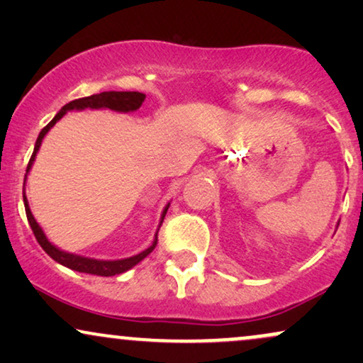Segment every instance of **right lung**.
Returning <instances> with one entry per match:
<instances>
[{
  "instance_id": "right-lung-1",
  "label": "right lung",
  "mask_w": 363,
  "mask_h": 363,
  "mask_svg": "<svg viewBox=\"0 0 363 363\" xmlns=\"http://www.w3.org/2000/svg\"><path fill=\"white\" fill-rule=\"evenodd\" d=\"M145 97H147V95L141 94V91H102V94H95V95H90V97H83V99H74V101L66 104V106L62 107V109L57 112L56 116H54V119L51 121V123H49L45 128H43V131L39 133V138H37V141H35L34 153H32L30 162H28V165H27V172L30 170L32 164H34L35 153H37V150L40 148V143H43L44 135L54 126V124L57 123V121L62 118V116L66 114V111L86 109V107H90V109L107 107V109H112V111L129 112V111L138 109L141 104H143ZM23 203H25V213H27L28 225H30L32 232H34L37 242L40 244V247H43L54 261H57L60 264L66 266V268L74 269V272L97 274V277H114V274L128 272V269H131L133 266L138 264L141 259H145V257H147L148 254L155 249V245L158 242L157 237H155L153 244L150 245L148 249H145L143 252L136 254V256H133V257H128V259H119V261H97V259H89V257L74 256V254L65 252V251H61V249L54 247V245L49 242L48 239H45L43 228L39 227V223H37L34 216H32V211H30V208H28V203H27V198H25V194H23ZM167 208L164 210L162 220H164L165 213H167Z\"/></svg>"
}]
</instances>
